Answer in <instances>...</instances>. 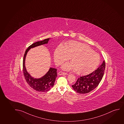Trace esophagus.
<instances>
[{"label": "esophagus", "mask_w": 124, "mask_h": 124, "mask_svg": "<svg viewBox=\"0 0 124 124\" xmlns=\"http://www.w3.org/2000/svg\"><path fill=\"white\" fill-rule=\"evenodd\" d=\"M58 74L59 75H68V73H65V72H64L62 71H60L58 73Z\"/></svg>", "instance_id": "34e87169"}]
</instances>
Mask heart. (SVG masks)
<instances>
[{
  "label": "heart",
  "mask_w": 124,
  "mask_h": 124,
  "mask_svg": "<svg viewBox=\"0 0 124 124\" xmlns=\"http://www.w3.org/2000/svg\"><path fill=\"white\" fill-rule=\"evenodd\" d=\"M70 58L71 63L64 65L65 70H75L78 74H85L92 71L99 64V54L84 44L71 41L65 44H60L54 53V60L60 65Z\"/></svg>",
  "instance_id": "1"
}]
</instances>
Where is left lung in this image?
Here are the masks:
<instances>
[{
  "mask_svg": "<svg viewBox=\"0 0 124 124\" xmlns=\"http://www.w3.org/2000/svg\"><path fill=\"white\" fill-rule=\"evenodd\" d=\"M105 61L98 69L86 76L78 78L75 84L72 85L77 93L85 94L93 91L98 86L105 72Z\"/></svg>",
  "mask_w": 124,
  "mask_h": 124,
  "instance_id": "left-lung-1",
  "label": "left lung"
}]
</instances>
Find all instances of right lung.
I'll list each match as a JSON object with an SVG mask.
<instances>
[{
    "instance_id": "right-lung-1",
    "label": "right lung",
    "mask_w": 124,
    "mask_h": 124,
    "mask_svg": "<svg viewBox=\"0 0 124 124\" xmlns=\"http://www.w3.org/2000/svg\"><path fill=\"white\" fill-rule=\"evenodd\" d=\"M50 38L46 39L41 41H38L32 44L26 49L23 59V72L27 83L31 87L38 92H45L49 91L54 85L57 75L56 68H50L49 71L44 77L39 78H34L32 77L26 70L24 62L26 54L31 48L37 46L47 43Z\"/></svg>"
}]
</instances>
